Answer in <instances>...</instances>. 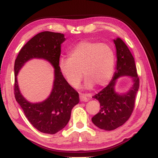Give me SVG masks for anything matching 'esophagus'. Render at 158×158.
Instances as JSON below:
<instances>
[{"instance_id": "1", "label": "esophagus", "mask_w": 158, "mask_h": 158, "mask_svg": "<svg viewBox=\"0 0 158 158\" xmlns=\"http://www.w3.org/2000/svg\"><path fill=\"white\" fill-rule=\"evenodd\" d=\"M80 100H81V102H87L88 100V99H87L86 94H80Z\"/></svg>"}]
</instances>
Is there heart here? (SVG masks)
Instances as JSON below:
<instances>
[{
	"label": "heart",
	"mask_w": 158,
	"mask_h": 158,
	"mask_svg": "<svg viewBox=\"0 0 158 158\" xmlns=\"http://www.w3.org/2000/svg\"><path fill=\"white\" fill-rule=\"evenodd\" d=\"M116 57L112 48L101 43L82 41L68 52V59L59 61V69L70 86L76 88L82 77L84 87H102L110 82L114 74Z\"/></svg>",
	"instance_id": "obj_1"
}]
</instances>
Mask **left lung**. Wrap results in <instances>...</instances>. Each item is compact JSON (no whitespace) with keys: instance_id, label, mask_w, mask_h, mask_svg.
I'll list each match as a JSON object with an SVG mask.
<instances>
[{"instance_id":"left-lung-1","label":"left lung","mask_w":158,"mask_h":158,"mask_svg":"<svg viewBox=\"0 0 158 158\" xmlns=\"http://www.w3.org/2000/svg\"><path fill=\"white\" fill-rule=\"evenodd\" d=\"M113 42L117 58L116 71L108 85L93 97L100 104V110L92 118V121L96 127L105 131L114 130L129 118L139 88L136 66L130 50L119 37L113 40ZM123 76L129 77L133 84L127 92L118 93L115 89L116 82Z\"/></svg>"}]
</instances>
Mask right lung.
I'll return each instance as SVG.
<instances>
[{"label":"right lung","instance_id":"1","mask_svg":"<svg viewBox=\"0 0 158 158\" xmlns=\"http://www.w3.org/2000/svg\"><path fill=\"white\" fill-rule=\"evenodd\" d=\"M64 35L42 31L32 37L21 48L15 61V97L27 118L40 132L55 134L62 130L71 118V110L79 102V94L70 86L59 69L60 45ZM31 59L47 60L54 68V81L48 98L42 102L30 103L21 94L17 75L26 63Z\"/></svg>","mask_w":158,"mask_h":158}]
</instances>
